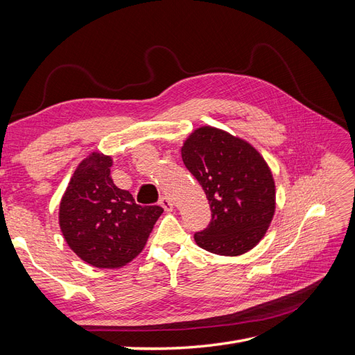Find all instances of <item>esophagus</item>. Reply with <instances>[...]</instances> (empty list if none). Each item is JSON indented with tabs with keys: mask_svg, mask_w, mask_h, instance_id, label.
Wrapping results in <instances>:
<instances>
[{
	"mask_svg": "<svg viewBox=\"0 0 355 355\" xmlns=\"http://www.w3.org/2000/svg\"><path fill=\"white\" fill-rule=\"evenodd\" d=\"M159 206L163 207L166 211H173L175 210V206L173 202H171V200L168 197H163L159 200Z\"/></svg>",
	"mask_w": 355,
	"mask_h": 355,
	"instance_id": "1",
	"label": "esophagus"
}]
</instances>
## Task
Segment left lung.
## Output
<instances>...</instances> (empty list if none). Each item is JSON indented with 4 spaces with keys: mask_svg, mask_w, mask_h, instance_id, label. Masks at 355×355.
I'll return each mask as SVG.
<instances>
[{
    "mask_svg": "<svg viewBox=\"0 0 355 355\" xmlns=\"http://www.w3.org/2000/svg\"><path fill=\"white\" fill-rule=\"evenodd\" d=\"M180 155L211 210L209 227L194 235L196 243L220 256L252 250L275 213V182L261 153L243 137L201 125L185 139Z\"/></svg>",
    "mask_w": 355,
    "mask_h": 355,
    "instance_id": "obj_1",
    "label": "left lung"
}]
</instances>
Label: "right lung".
I'll return each instance as SVG.
<instances>
[{
    "mask_svg": "<svg viewBox=\"0 0 355 355\" xmlns=\"http://www.w3.org/2000/svg\"><path fill=\"white\" fill-rule=\"evenodd\" d=\"M112 157L93 151L75 168L59 204V227L81 261L102 270L132 262L163 213L139 206L111 178Z\"/></svg>",
    "mask_w": 355,
    "mask_h": 355,
    "instance_id": "right-lung-1",
    "label": "right lung"
}]
</instances>
